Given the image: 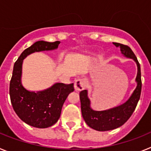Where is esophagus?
Returning <instances> with one entry per match:
<instances>
[{
  "label": "esophagus",
  "instance_id": "esophagus-1",
  "mask_svg": "<svg viewBox=\"0 0 151 151\" xmlns=\"http://www.w3.org/2000/svg\"><path fill=\"white\" fill-rule=\"evenodd\" d=\"M87 85V80L85 78H78L75 81L74 88L76 91H82L83 90Z\"/></svg>",
  "mask_w": 151,
  "mask_h": 151
}]
</instances>
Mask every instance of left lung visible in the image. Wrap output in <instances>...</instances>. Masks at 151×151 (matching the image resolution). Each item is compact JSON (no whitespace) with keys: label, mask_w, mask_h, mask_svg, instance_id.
Returning a JSON list of instances; mask_svg holds the SVG:
<instances>
[{"label":"left lung","mask_w":151,"mask_h":151,"mask_svg":"<svg viewBox=\"0 0 151 151\" xmlns=\"http://www.w3.org/2000/svg\"><path fill=\"white\" fill-rule=\"evenodd\" d=\"M116 47L120 48L124 57L132 59L136 63L138 73L135 78L137 86L132 95L124 104L106 110L97 111L91 107V101L88 97V91L84 90L79 93L81 110L84 120L89 127L99 132L110 131L120 127L130 118L140 99L141 91V66L137 57L127 45L113 42Z\"/></svg>","instance_id":"8db88e82"}]
</instances>
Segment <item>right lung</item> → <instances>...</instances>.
I'll use <instances>...</instances> for the list:
<instances>
[{"label": "right lung", "instance_id": "obj_1", "mask_svg": "<svg viewBox=\"0 0 151 151\" xmlns=\"http://www.w3.org/2000/svg\"><path fill=\"white\" fill-rule=\"evenodd\" d=\"M60 41H36L22 52L14 63L10 83L12 106L20 119L28 125L39 129L50 127L58 121L66 97L74 91L73 83H55L39 91H31L22 84L23 60L35 52L53 50L58 48Z\"/></svg>", "mask_w": 151, "mask_h": 151}]
</instances>
